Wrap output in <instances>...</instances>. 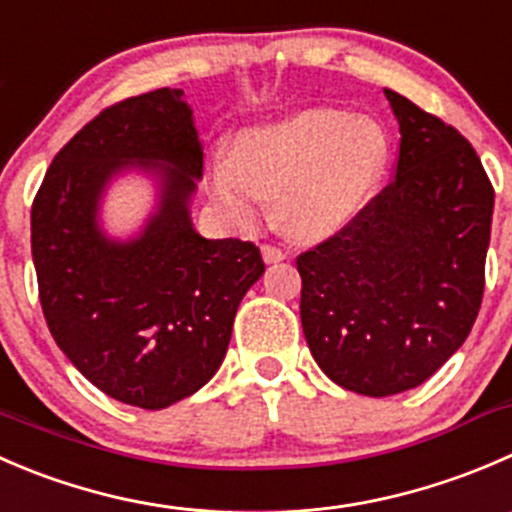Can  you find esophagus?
Masks as SVG:
<instances>
[{
    "instance_id": "34e87169",
    "label": "esophagus",
    "mask_w": 512,
    "mask_h": 512,
    "mask_svg": "<svg viewBox=\"0 0 512 512\" xmlns=\"http://www.w3.org/2000/svg\"><path fill=\"white\" fill-rule=\"evenodd\" d=\"M261 254H263V261H266V263H278V261H283V258H286V254H283L281 249H276V246H271V244H263Z\"/></svg>"
}]
</instances>
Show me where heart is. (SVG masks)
<instances>
[{"mask_svg": "<svg viewBox=\"0 0 512 512\" xmlns=\"http://www.w3.org/2000/svg\"><path fill=\"white\" fill-rule=\"evenodd\" d=\"M386 164V131L373 119L303 109L241 134L234 156L211 169V194L241 229L278 196V221L288 234L326 239L371 204Z\"/></svg>", "mask_w": 512, "mask_h": 512, "instance_id": "heart-1", "label": "heart"}]
</instances>
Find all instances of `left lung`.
Here are the masks:
<instances>
[{"instance_id":"8db88e82","label":"left lung","mask_w":512,"mask_h":512,"mask_svg":"<svg viewBox=\"0 0 512 512\" xmlns=\"http://www.w3.org/2000/svg\"><path fill=\"white\" fill-rule=\"evenodd\" d=\"M396 179L336 236L296 258L303 336L361 396L428 381L468 338L485 288L493 186L458 129L391 89Z\"/></svg>"}]
</instances>
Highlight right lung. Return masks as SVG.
<instances>
[{"mask_svg":"<svg viewBox=\"0 0 512 512\" xmlns=\"http://www.w3.org/2000/svg\"><path fill=\"white\" fill-rule=\"evenodd\" d=\"M181 89L101 111L54 156L32 204V258L54 341L86 381L126 406L161 411L214 378L236 308L266 271L251 241L204 239L191 196L204 149ZM136 165L160 206L129 242L98 226L105 184Z\"/></svg>","mask_w":512,"mask_h":512,"instance_id":"right-lung-1","label":"right lung"}]
</instances>
